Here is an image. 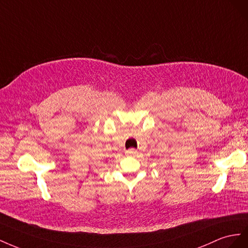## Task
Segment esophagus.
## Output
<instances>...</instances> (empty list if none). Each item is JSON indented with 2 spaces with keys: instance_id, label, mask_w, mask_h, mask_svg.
<instances>
[{
  "instance_id": "1",
  "label": "esophagus",
  "mask_w": 248,
  "mask_h": 248,
  "mask_svg": "<svg viewBox=\"0 0 248 248\" xmlns=\"http://www.w3.org/2000/svg\"><path fill=\"white\" fill-rule=\"evenodd\" d=\"M126 155H135L137 154V151L135 150V148H130V150H128L125 152Z\"/></svg>"
}]
</instances>
